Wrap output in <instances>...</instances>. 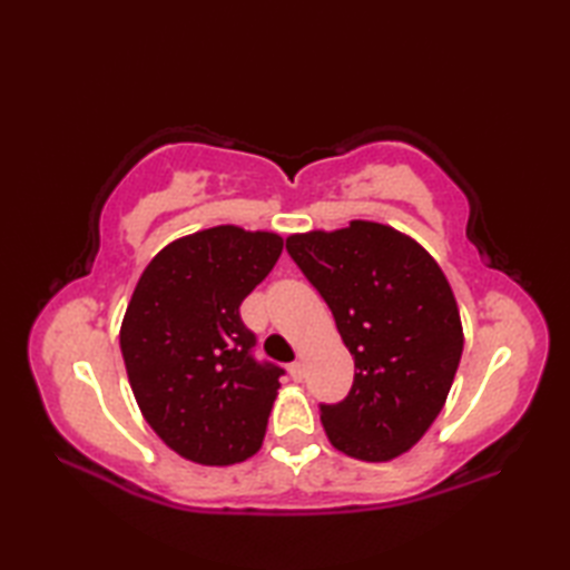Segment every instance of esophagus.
I'll list each match as a JSON object with an SVG mask.
<instances>
[{
  "mask_svg": "<svg viewBox=\"0 0 570 570\" xmlns=\"http://www.w3.org/2000/svg\"><path fill=\"white\" fill-rule=\"evenodd\" d=\"M288 374H292V377H294L296 382L304 380V362H301V360L292 362V365H288Z\"/></svg>",
  "mask_w": 570,
  "mask_h": 570,
  "instance_id": "obj_1",
  "label": "esophagus"
}]
</instances>
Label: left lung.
Here are the masks:
<instances>
[{
  "mask_svg": "<svg viewBox=\"0 0 570 570\" xmlns=\"http://www.w3.org/2000/svg\"><path fill=\"white\" fill-rule=\"evenodd\" d=\"M286 249L355 357L353 390L341 404H321L328 441L367 463L406 453L441 414L463 355V323L439 262L370 220L292 235Z\"/></svg>",
  "mask_w": 570,
  "mask_h": 570,
  "instance_id": "8db88e82",
  "label": "left lung"
}]
</instances>
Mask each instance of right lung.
Listing matches in <instances>:
<instances>
[{"label":"right lung","instance_id":"add662e5","mask_svg":"<svg viewBox=\"0 0 570 570\" xmlns=\"http://www.w3.org/2000/svg\"><path fill=\"white\" fill-rule=\"evenodd\" d=\"M284 239L237 225L166 245L141 272L119 328L141 416L180 458L235 465L262 448L284 370L252 357L239 304Z\"/></svg>","mask_w":570,"mask_h":570}]
</instances>
